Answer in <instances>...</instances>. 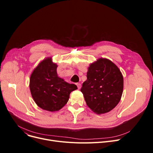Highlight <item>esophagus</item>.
Masks as SVG:
<instances>
[{
  "instance_id": "obj_1",
  "label": "esophagus",
  "mask_w": 153,
  "mask_h": 153,
  "mask_svg": "<svg viewBox=\"0 0 153 153\" xmlns=\"http://www.w3.org/2000/svg\"><path fill=\"white\" fill-rule=\"evenodd\" d=\"M76 85H77V87L78 89H80V88H81V84H80V83H77V84H76Z\"/></svg>"
}]
</instances>
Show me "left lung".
Listing matches in <instances>:
<instances>
[{"mask_svg": "<svg viewBox=\"0 0 153 153\" xmlns=\"http://www.w3.org/2000/svg\"><path fill=\"white\" fill-rule=\"evenodd\" d=\"M87 77L80 91L87 105L98 114L115 108L123 90V77L118 68L108 59H100L91 64Z\"/></svg>", "mask_w": 153, "mask_h": 153, "instance_id": "obj_1", "label": "left lung"}]
</instances>
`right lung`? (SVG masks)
<instances>
[{
  "mask_svg": "<svg viewBox=\"0 0 153 153\" xmlns=\"http://www.w3.org/2000/svg\"><path fill=\"white\" fill-rule=\"evenodd\" d=\"M57 65L51 58L41 62L34 69L30 79V90L36 104L40 108L54 112L68 101L69 94L77 86L66 82L57 73Z\"/></svg>",
  "mask_w": 153,
  "mask_h": 153,
  "instance_id": "obj_1",
  "label": "right lung"
}]
</instances>
